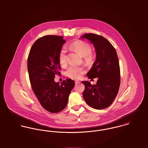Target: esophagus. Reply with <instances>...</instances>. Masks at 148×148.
Masks as SVG:
<instances>
[{
    "mask_svg": "<svg viewBox=\"0 0 148 148\" xmlns=\"http://www.w3.org/2000/svg\"><path fill=\"white\" fill-rule=\"evenodd\" d=\"M80 83V82L79 81V80H76V81H75V83H76V84H79V83Z\"/></svg>",
    "mask_w": 148,
    "mask_h": 148,
    "instance_id": "1",
    "label": "esophagus"
}]
</instances>
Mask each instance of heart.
<instances>
[{
  "label": "heart",
  "mask_w": 148,
  "mask_h": 148,
  "mask_svg": "<svg viewBox=\"0 0 148 148\" xmlns=\"http://www.w3.org/2000/svg\"><path fill=\"white\" fill-rule=\"evenodd\" d=\"M71 49L79 53L84 58L85 62L88 64L92 63L95 59V54L92 51L89 43L83 40H76L69 45ZM59 62L62 66H65L68 63L66 50L62 49L58 56ZM85 73V69L83 66H71L66 71V75L73 79H79Z\"/></svg>",
  "instance_id": "1"
}]
</instances>
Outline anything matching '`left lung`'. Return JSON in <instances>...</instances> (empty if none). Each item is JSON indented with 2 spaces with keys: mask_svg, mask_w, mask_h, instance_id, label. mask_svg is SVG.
Returning a JSON list of instances; mask_svg holds the SVG:
<instances>
[{
  "mask_svg": "<svg viewBox=\"0 0 148 148\" xmlns=\"http://www.w3.org/2000/svg\"><path fill=\"white\" fill-rule=\"evenodd\" d=\"M93 43L96 59L87 73L89 79L98 77L96 85L82 82L85 85L83 97L88 105L96 109L110 106L114 100L120 85V69L115 48L105 38L95 34L82 36Z\"/></svg>",
  "mask_w": 148,
  "mask_h": 148,
  "instance_id": "8db88e82",
  "label": "left lung"
}]
</instances>
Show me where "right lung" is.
Here are the masks:
<instances>
[{
	"label": "right lung",
	"mask_w": 148,
	"mask_h": 148,
	"mask_svg": "<svg viewBox=\"0 0 148 148\" xmlns=\"http://www.w3.org/2000/svg\"><path fill=\"white\" fill-rule=\"evenodd\" d=\"M63 36L46 35L32 45L27 59V69L34 93L41 106L51 113H58L66 106L75 86L71 79L61 84L55 83V75L60 74L58 56L64 43Z\"/></svg>",
	"instance_id": "obj_1"
}]
</instances>
